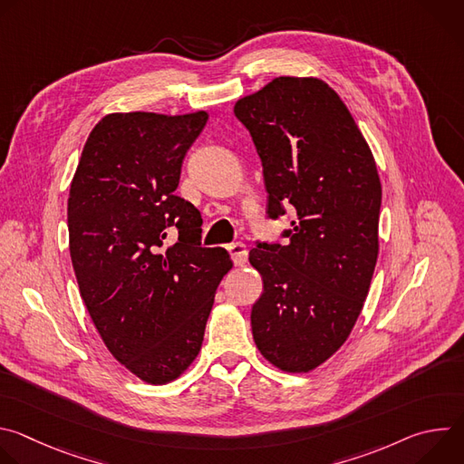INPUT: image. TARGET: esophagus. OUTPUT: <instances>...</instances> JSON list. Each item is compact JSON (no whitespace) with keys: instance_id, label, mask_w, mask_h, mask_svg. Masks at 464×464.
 <instances>
[{"instance_id":"34e87169","label":"esophagus","mask_w":464,"mask_h":464,"mask_svg":"<svg viewBox=\"0 0 464 464\" xmlns=\"http://www.w3.org/2000/svg\"><path fill=\"white\" fill-rule=\"evenodd\" d=\"M227 251L231 253V258L235 262V266H242V264H246V260H247V247H246V244L231 242L227 246Z\"/></svg>"}]
</instances>
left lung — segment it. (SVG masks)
<instances>
[{"label": "left lung", "instance_id": "left-lung-1", "mask_svg": "<svg viewBox=\"0 0 464 464\" xmlns=\"http://www.w3.org/2000/svg\"><path fill=\"white\" fill-rule=\"evenodd\" d=\"M262 163L266 217L295 215L281 240H256L262 295L251 308L262 356L306 372L349 338L378 256L382 185L338 93L317 79L279 77L235 104Z\"/></svg>", "mask_w": 464, "mask_h": 464}]
</instances>
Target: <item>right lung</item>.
<instances>
[{"instance_id":"add662e5","label":"right lung","mask_w":464,"mask_h":464,"mask_svg":"<svg viewBox=\"0 0 464 464\" xmlns=\"http://www.w3.org/2000/svg\"><path fill=\"white\" fill-rule=\"evenodd\" d=\"M208 113H111L82 149L68 198L70 253L108 351L149 383L200 353L217 288L233 262L202 246V217L176 194ZM177 242L167 250L166 235Z\"/></svg>"}]
</instances>
